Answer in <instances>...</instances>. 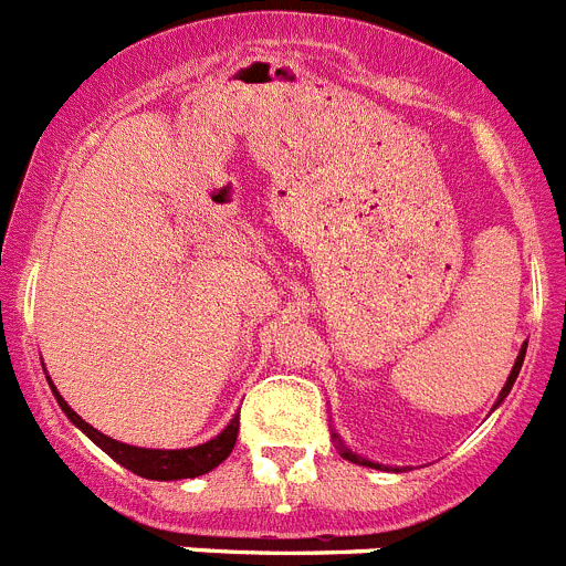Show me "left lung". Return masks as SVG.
<instances>
[{
    "label": "left lung",
    "instance_id": "8db88e82",
    "mask_svg": "<svg viewBox=\"0 0 566 566\" xmlns=\"http://www.w3.org/2000/svg\"><path fill=\"white\" fill-rule=\"evenodd\" d=\"M524 352H527V348H522V352H518V357H516V365H513V371H510L507 382H504L502 394H499V402H502V399H504V397H507V394H510V388H513V382H516L518 371H522V363H524ZM343 457H345V459H348V462H357V464H368V468H379V464H374V462H365V459L354 457V453H352V451H345V448H343Z\"/></svg>",
    "mask_w": 566,
    "mask_h": 566
}]
</instances>
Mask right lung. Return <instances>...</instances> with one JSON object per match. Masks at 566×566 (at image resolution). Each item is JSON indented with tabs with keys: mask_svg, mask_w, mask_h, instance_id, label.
<instances>
[{
	"mask_svg": "<svg viewBox=\"0 0 566 566\" xmlns=\"http://www.w3.org/2000/svg\"><path fill=\"white\" fill-rule=\"evenodd\" d=\"M53 388V385H50ZM56 394V402L64 413L70 417V422L78 424L84 433H87L93 442L102 448L104 453L115 459L118 464H124L127 470L138 473L144 479H158V482H169V479H195L201 476V473H209L212 468L223 462V459L232 453L234 442H238V431H240V413L227 424V431L221 437L209 439L207 444H198V448H187V451H149V448H133V444L115 442V439L104 437L98 433L93 424L84 422L73 408L62 399V394L53 388Z\"/></svg>",
	"mask_w": 566,
	"mask_h": 566,
	"instance_id": "right-lung-1",
	"label": "right lung"
}]
</instances>
